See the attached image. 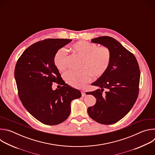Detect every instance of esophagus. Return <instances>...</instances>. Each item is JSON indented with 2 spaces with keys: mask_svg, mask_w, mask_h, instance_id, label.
Wrapping results in <instances>:
<instances>
[{
  "mask_svg": "<svg viewBox=\"0 0 155 155\" xmlns=\"http://www.w3.org/2000/svg\"><path fill=\"white\" fill-rule=\"evenodd\" d=\"M81 96H82V97H84V96H86V93H85V92H84L83 90H81Z\"/></svg>",
  "mask_w": 155,
  "mask_h": 155,
  "instance_id": "34e87169",
  "label": "esophagus"
}]
</instances>
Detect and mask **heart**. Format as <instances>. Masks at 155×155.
Masks as SVG:
<instances>
[{
	"instance_id": "1",
	"label": "heart",
	"mask_w": 155,
	"mask_h": 155,
	"mask_svg": "<svg viewBox=\"0 0 155 155\" xmlns=\"http://www.w3.org/2000/svg\"><path fill=\"white\" fill-rule=\"evenodd\" d=\"M72 50L82 58L79 72L68 71L63 78L66 83L75 87H81L94 78L101 77L108 69L111 60V51L105 46L99 47L96 43L80 40L71 46ZM68 53L64 48L58 50L54 55L53 63L60 71L67 68Z\"/></svg>"
}]
</instances>
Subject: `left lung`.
<instances>
[{
  "label": "left lung",
  "instance_id": "8db88e82",
  "mask_svg": "<svg viewBox=\"0 0 155 155\" xmlns=\"http://www.w3.org/2000/svg\"><path fill=\"white\" fill-rule=\"evenodd\" d=\"M111 51V60L106 72L92 85L101 89L89 92L96 98L88 107L89 116L103 124H114L122 119L133 107L139 94L140 69L134 55L115 38L102 36L91 40ZM105 88L107 91L103 95Z\"/></svg>",
  "mask_w": 155,
  "mask_h": 155
}]
</instances>
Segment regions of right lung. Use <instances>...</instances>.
Segmentation results:
<instances>
[{
	"label": "right lung",
	"instance_id": "add662e5",
	"mask_svg": "<svg viewBox=\"0 0 155 155\" xmlns=\"http://www.w3.org/2000/svg\"><path fill=\"white\" fill-rule=\"evenodd\" d=\"M71 39L48 38L28 47L18 59L15 78L19 97L35 118L47 125L64 121L71 114V102L81 93L66 84L53 63L56 52ZM53 82L62 86L52 90Z\"/></svg>",
	"mask_w": 155,
	"mask_h": 155
}]
</instances>
